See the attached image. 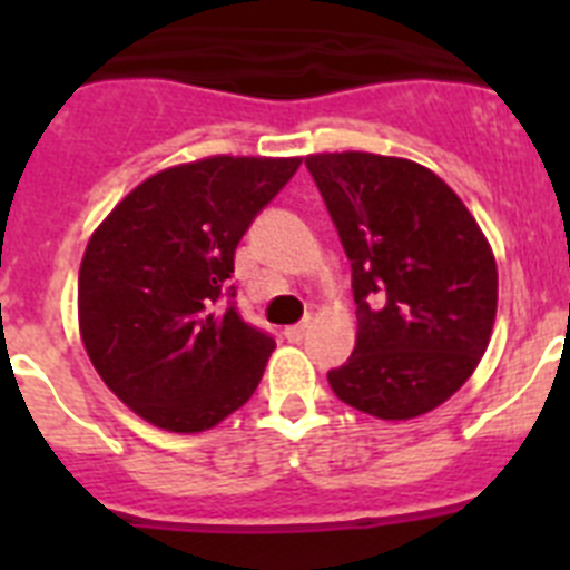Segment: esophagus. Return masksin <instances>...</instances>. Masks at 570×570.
I'll use <instances>...</instances> for the list:
<instances>
[{
	"instance_id": "34e87169",
	"label": "esophagus",
	"mask_w": 570,
	"mask_h": 570,
	"mask_svg": "<svg viewBox=\"0 0 570 570\" xmlns=\"http://www.w3.org/2000/svg\"><path fill=\"white\" fill-rule=\"evenodd\" d=\"M305 334H308V322H299V325H291V328H285V336H288L291 342H299Z\"/></svg>"
}]
</instances>
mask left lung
<instances>
[{"instance_id": "8db88e82", "label": "left lung", "mask_w": 570, "mask_h": 570, "mask_svg": "<svg viewBox=\"0 0 570 570\" xmlns=\"http://www.w3.org/2000/svg\"><path fill=\"white\" fill-rule=\"evenodd\" d=\"M305 165L354 271L356 347L331 391L376 420H414L476 371L497 320V259L471 210L425 165L342 150Z\"/></svg>"}]
</instances>
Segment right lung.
I'll list each match as a JSON object with an SVG mask.
<instances>
[{"label":"right lung","instance_id":"1","mask_svg":"<svg viewBox=\"0 0 570 570\" xmlns=\"http://www.w3.org/2000/svg\"><path fill=\"white\" fill-rule=\"evenodd\" d=\"M302 156L216 154L136 185L90 234L79 268V336L136 416L199 434L239 411L276 342L216 302L242 234Z\"/></svg>","mask_w":570,"mask_h":570}]
</instances>
